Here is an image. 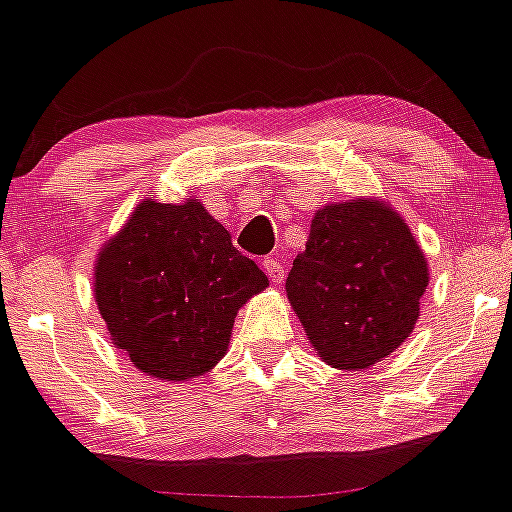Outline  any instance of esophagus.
Returning a JSON list of instances; mask_svg holds the SVG:
<instances>
[{"label": "esophagus", "mask_w": 512, "mask_h": 512, "mask_svg": "<svg viewBox=\"0 0 512 512\" xmlns=\"http://www.w3.org/2000/svg\"><path fill=\"white\" fill-rule=\"evenodd\" d=\"M264 271L269 274V279L274 281L276 286L284 281V261H281L279 253H271V256H266L264 259Z\"/></svg>", "instance_id": "obj_1"}]
</instances>
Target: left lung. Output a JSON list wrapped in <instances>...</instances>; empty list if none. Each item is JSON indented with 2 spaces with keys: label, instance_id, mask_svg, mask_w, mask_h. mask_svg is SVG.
<instances>
[{
  "label": "left lung",
  "instance_id": "obj_1",
  "mask_svg": "<svg viewBox=\"0 0 512 512\" xmlns=\"http://www.w3.org/2000/svg\"><path fill=\"white\" fill-rule=\"evenodd\" d=\"M427 284L430 266L405 218L382 198L359 196L314 213L286 296L314 352L362 372L410 337Z\"/></svg>",
  "mask_w": 512,
  "mask_h": 512
}]
</instances>
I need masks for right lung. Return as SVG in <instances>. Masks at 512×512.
Listing matches in <instances>:
<instances>
[{"instance_id":"obj_1","label":"right lung","mask_w":512,"mask_h":512,"mask_svg":"<svg viewBox=\"0 0 512 512\" xmlns=\"http://www.w3.org/2000/svg\"><path fill=\"white\" fill-rule=\"evenodd\" d=\"M269 286L201 198H143L97 251L92 291L107 334L135 369L191 382L228 352L233 321Z\"/></svg>"}]
</instances>
